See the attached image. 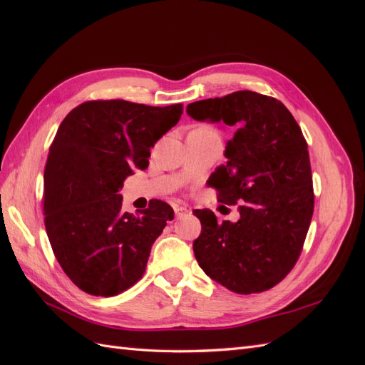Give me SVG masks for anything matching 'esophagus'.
I'll list each match as a JSON object with an SVG mask.
<instances>
[{
  "label": "esophagus",
  "mask_w": 365,
  "mask_h": 365,
  "mask_svg": "<svg viewBox=\"0 0 365 365\" xmlns=\"http://www.w3.org/2000/svg\"><path fill=\"white\" fill-rule=\"evenodd\" d=\"M173 212H175L176 217H182V216H185L187 213H189L190 210L187 208V205H184V204H175L173 205Z\"/></svg>",
  "instance_id": "obj_1"
}]
</instances>
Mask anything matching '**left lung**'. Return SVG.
Here are the masks:
<instances>
[{"label": "left lung", "mask_w": 365, "mask_h": 365, "mask_svg": "<svg viewBox=\"0 0 365 365\" xmlns=\"http://www.w3.org/2000/svg\"><path fill=\"white\" fill-rule=\"evenodd\" d=\"M197 121L224 123L236 132L227 141V163L207 181L217 201L239 207V220L217 222L212 210H195L201 235L195 257L210 279L236 294L271 289L300 256L314 213L306 140L277 98L236 91L187 105Z\"/></svg>", "instance_id": "obj_1"}]
</instances>
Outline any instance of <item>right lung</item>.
I'll list each match as a JSON object with an SVG mask.
<instances>
[{
  "label": "right lung",
  "mask_w": 365,
  "mask_h": 365,
  "mask_svg": "<svg viewBox=\"0 0 365 365\" xmlns=\"http://www.w3.org/2000/svg\"><path fill=\"white\" fill-rule=\"evenodd\" d=\"M182 108L94 101L61 123L43 172V222L54 256L82 291L113 297L145 274L173 210L152 200L138 215L123 212L120 190L126 176L148 169L150 148Z\"/></svg>",
  "instance_id": "add662e5"
}]
</instances>
